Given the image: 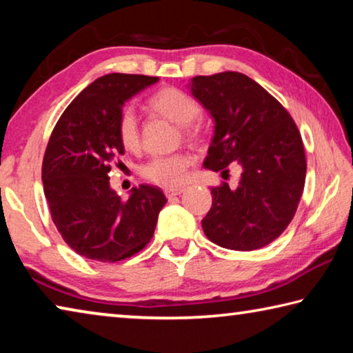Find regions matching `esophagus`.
Segmentation results:
<instances>
[{
	"mask_svg": "<svg viewBox=\"0 0 353 353\" xmlns=\"http://www.w3.org/2000/svg\"><path fill=\"white\" fill-rule=\"evenodd\" d=\"M182 193H183V188H166L165 190L166 198H174V196H179Z\"/></svg>",
	"mask_w": 353,
	"mask_h": 353,
	"instance_id": "34e87169",
	"label": "esophagus"
}]
</instances>
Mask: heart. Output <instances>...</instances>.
<instances>
[{"label": "heart", "mask_w": 353, "mask_h": 353, "mask_svg": "<svg viewBox=\"0 0 353 353\" xmlns=\"http://www.w3.org/2000/svg\"><path fill=\"white\" fill-rule=\"evenodd\" d=\"M149 107L159 115L171 119L179 124V132L187 141H198L202 135L201 123L196 119L199 115V105L187 93L174 87L160 88L149 99ZM118 140L126 151L137 152L141 148V135L139 119L132 109H124L118 118L117 124ZM191 165L190 155L176 152L163 157H155L143 166V177L160 187L172 188L179 187L187 179V172Z\"/></svg>", "instance_id": "heart-1"}]
</instances>
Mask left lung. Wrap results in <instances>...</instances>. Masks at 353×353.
<instances>
[{"label":"left lung","mask_w":353,"mask_h":353,"mask_svg":"<svg viewBox=\"0 0 353 353\" xmlns=\"http://www.w3.org/2000/svg\"><path fill=\"white\" fill-rule=\"evenodd\" d=\"M191 93L214 119L204 166L229 174L241 166L236 188L212 187V208L202 219L210 241L255 250L283 234L305 185L302 137L288 110L260 83L236 71L191 79Z\"/></svg>","instance_id":"obj_1"}]
</instances>
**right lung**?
Wrapping results in <instances>:
<instances>
[{
    "label": "right lung",
    "mask_w": 353,
    "mask_h": 353,
    "mask_svg": "<svg viewBox=\"0 0 353 353\" xmlns=\"http://www.w3.org/2000/svg\"><path fill=\"white\" fill-rule=\"evenodd\" d=\"M157 81L123 73L99 77L71 101L48 141L41 181L52 223L88 260L113 263L140 252L166 204L163 191L152 185L132 188L123 201L107 176L124 154L117 134L124 101Z\"/></svg>",
    "instance_id": "right-lung-1"
}]
</instances>
